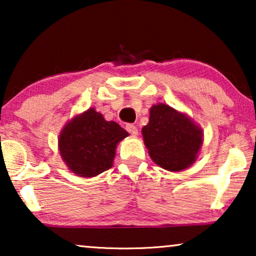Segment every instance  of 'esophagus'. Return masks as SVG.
Wrapping results in <instances>:
<instances>
[{
  "instance_id": "obj_1",
  "label": "esophagus",
  "mask_w": 256,
  "mask_h": 256,
  "mask_svg": "<svg viewBox=\"0 0 256 256\" xmlns=\"http://www.w3.org/2000/svg\"><path fill=\"white\" fill-rule=\"evenodd\" d=\"M126 129H127V132H128L129 134H130L132 136H138V128H136L134 124H127V126H126Z\"/></svg>"
}]
</instances>
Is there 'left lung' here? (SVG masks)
Segmentation results:
<instances>
[{
	"label": "left lung",
	"mask_w": 256,
	"mask_h": 256,
	"mask_svg": "<svg viewBox=\"0 0 256 256\" xmlns=\"http://www.w3.org/2000/svg\"><path fill=\"white\" fill-rule=\"evenodd\" d=\"M149 114L142 136L152 160L172 172L190 168L204 141L202 129L186 113L166 104H154Z\"/></svg>",
	"instance_id": "8db88e82"
}]
</instances>
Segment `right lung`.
<instances>
[{"mask_svg": "<svg viewBox=\"0 0 256 256\" xmlns=\"http://www.w3.org/2000/svg\"><path fill=\"white\" fill-rule=\"evenodd\" d=\"M129 134L115 121L90 107L66 122L58 138V150L76 176L92 178L113 166L118 142Z\"/></svg>", "mask_w": 256, "mask_h": 256, "instance_id": "right-lung-1", "label": "right lung"}]
</instances>
